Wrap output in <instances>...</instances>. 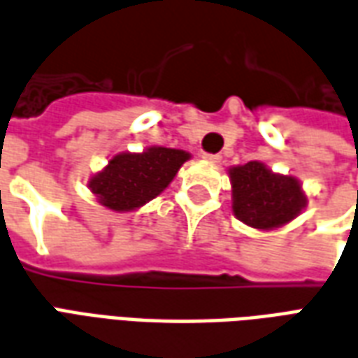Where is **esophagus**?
<instances>
[{
	"mask_svg": "<svg viewBox=\"0 0 358 358\" xmlns=\"http://www.w3.org/2000/svg\"><path fill=\"white\" fill-rule=\"evenodd\" d=\"M201 157L205 159V161H209V163H213V164H218L220 161H222V157L217 155V153H203Z\"/></svg>",
	"mask_w": 358,
	"mask_h": 358,
	"instance_id": "esophagus-1",
	"label": "esophagus"
}]
</instances>
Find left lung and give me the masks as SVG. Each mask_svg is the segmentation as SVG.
Here are the masks:
<instances>
[{
	"instance_id": "1",
	"label": "left lung",
	"mask_w": 358,
	"mask_h": 358,
	"mask_svg": "<svg viewBox=\"0 0 358 358\" xmlns=\"http://www.w3.org/2000/svg\"><path fill=\"white\" fill-rule=\"evenodd\" d=\"M230 180L234 215L259 230H272L289 222L307 205L297 180L274 174L259 161L230 169Z\"/></svg>"
}]
</instances>
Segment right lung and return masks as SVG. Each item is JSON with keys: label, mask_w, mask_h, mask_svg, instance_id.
<instances>
[{"label": "right lung", "mask_w": 358, "mask_h": 358, "mask_svg": "<svg viewBox=\"0 0 358 358\" xmlns=\"http://www.w3.org/2000/svg\"><path fill=\"white\" fill-rule=\"evenodd\" d=\"M189 153L182 149L149 148L143 153H120L90 180V189L107 209L134 210L169 186Z\"/></svg>", "instance_id": "obj_1"}]
</instances>
